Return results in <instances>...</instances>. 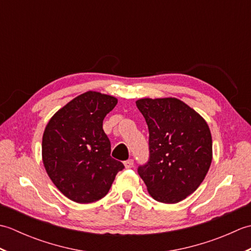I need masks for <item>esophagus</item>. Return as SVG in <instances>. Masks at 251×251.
Masks as SVG:
<instances>
[{
  "label": "esophagus",
  "mask_w": 251,
  "mask_h": 251,
  "mask_svg": "<svg viewBox=\"0 0 251 251\" xmlns=\"http://www.w3.org/2000/svg\"><path fill=\"white\" fill-rule=\"evenodd\" d=\"M124 166H125V168H127V169L131 168L132 166H134V161H132V159H128V161H125V162H124Z\"/></svg>",
  "instance_id": "obj_1"
}]
</instances>
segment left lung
Here are the masks:
<instances>
[{
  "mask_svg": "<svg viewBox=\"0 0 251 251\" xmlns=\"http://www.w3.org/2000/svg\"><path fill=\"white\" fill-rule=\"evenodd\" d=\"M149 128L150 159L138 168L154 200L176 204L199 188L212 161L211 132L204 117L180 99L136 101Z\"/></svg>",
  "mask_w": 251,
  "mask_h": 251,
  "instance_id": "8db88e82",
  "label": "left lung"
}]
</instances>
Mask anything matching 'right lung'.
I'll list each match as a JSON object with an SVG mask.
<instances>
[{
  "mask_svg": "<svg viewBox=\"0 0 251 251\" xmlns=\"http://www.w3.org/2000/svg\"><path fill=\"white\" fill-rule=\"evenodd\" d=\"M117 99L98 92L84 93L51 116L42 138V161L61 193L79 204L108 194L124 165L112 158L102 123Z\"/></svg>",
  "mask_w": 251,
  "mask_h": 251,
  "instance_id": "add662e5",
  "label": "right lung"
}]
</instances>
